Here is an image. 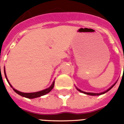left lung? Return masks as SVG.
Masks as SVG:
<instances>
[{
	"instance_id": "left-lung-1",
	"label": "left lung",
	"mask_w": 124,
	"mask_h": 124,
	"mask_svg": "<svg viewBox=\"0 0 124 124\" xmlns=\"http://www.w3.org/2000/svg\"><path fill=\"white\" fill-rule=\"evenodd\" d=\"M116 83H114V85L111 86V87H109V88L108 89H107L106 91H105V92H101V93H89V92H83V91H81V90H80L79 89L77 88V87H76V88H77V89H78L79 92H81V93H85V94L89 95H100L104 94V93H106V92H108V91H109V90H110V89H111L112 88V87H114V85H115V84H116Z\"/></svg>"
}]
</instances>
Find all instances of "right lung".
Listing matches in <instances>:
<instances>
[{"instance_id": "1", "label": "right lung", "mask_w": 124, "mask_h": 124, "mask_svg": "<svg viewBox=\"0 0 124 124\" xmlns=\"http://www.w3.org/2000/svg\"><path fill=\"white\" fill-rule=\"evenodd\" d=\"M4 75H5V77H6V79H7V80L8 81V84L10 85V87L13 88V90H14V91H15L17 94L20 95H21V96H23V97L29 98V99H33V98L41 97V96H43V95H46V93H49V92L52 90V89L53 88V87H54V84H55V80H54L52 84H51V85L50 86L49 88L45 89H44V90H42V91H40V92H33V93H23V92H19V91H18V90H16V89H15L13 88V86L11 85H10V83L8 82L7 77V75H6V73H5V69H4ZM0 73H1V72H0Z\"/></svg>"}]
</instances>
